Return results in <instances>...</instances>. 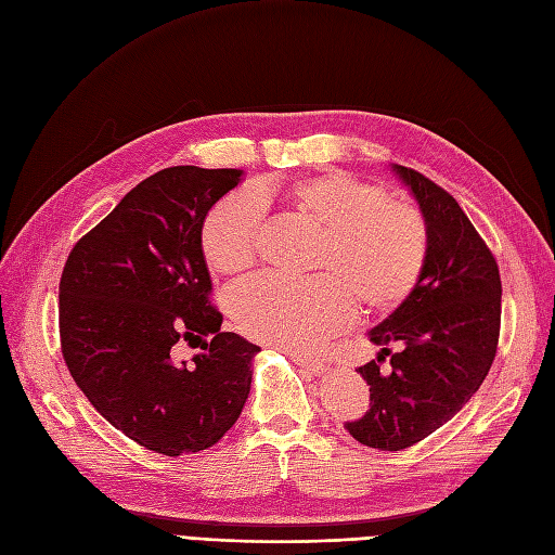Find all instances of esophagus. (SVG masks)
I'll use <instances>...</instances> for the list:
<instances>
[{
    "label": "esophagus",
    "instance_id": "1",
    "mask_svg": "<svg viewBox=\"0 0 555 555\" xmlns=\"http://www.w3.org/2000/svg\"><path fill=\"white\" fill-rule=\"evenodd\" d=\"M280 351H284V354H292V359H294V361H298L300 365H306L312 375H324V373H326V363H324L322 359L308 357V354H296V351H292V349H284V347H280Z\"/></svg>",
    "mask_w": 555,
    "mask_h": 555
}]
</instances>
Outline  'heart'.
<instances>
[{
  "mask_svg": "<svg viewBox=\"0 0 555 555\" xmlns=\"http://www.w3.org/2000/svg\"><path fill=\"white\" fill-rule=\"evenodd\" d=\"M268 198H280L319 231L308 263L317 273L257 275L233 287L229 312L249 338L308 349L349 322L351 304L363 314L389 312L414 289L428 257L424 215L345 171L222 196L201 224V249L215 271L238 275L257 261Z\"/></svg>",
  "mask_w": 555,
  "mask_h": 555,
  "instance_id": "obj_1",
  "label": "heart"
}]
</instances>
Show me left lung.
<instances>
[{
  "label": "left lung",
  "mask_w": 555,
  "mask_h": 555,
  "mask_svg": "<svg viewBox=\"0 0 555 555\" xmlns=\"http://www.w3.org/2000/svg\"><path fill=\"white\" fill-rule=\"evenodd\" d=\"M391 171L424 215L428 257L410 296L367 331L379 347L377 361L357 373L371 386V410L347 430L365 447L400 451L459 414L489 375L502 284L491 249L456 198L405 166L393 164ZM389 353L392 367L384 374L378 363Z\"/></svg>",
  "instance_id": "obj_1"
}]
</instances>
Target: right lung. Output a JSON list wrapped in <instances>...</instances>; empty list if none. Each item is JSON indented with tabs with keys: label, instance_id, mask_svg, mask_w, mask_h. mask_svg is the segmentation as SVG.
I'll list each match as a JSON object with an SVG mask.
<instances>
[{
	"label": "right lung",
	"instance_id": "add662e5",
	"mask_svg": "<svg viewBox=\"0 0 555 555\" xmlns=\"http://www.w3.org/2000/svg\"><path fill=\"white\" fill-rule=\"evenodd\" d=\"M241 169L171 166L137 184L64 263L62 354L111 426L180 456L212 447L238 422L259 347L220 331L201 249L208 210ZM178 339L205 349L176 364Z\"/></svg>",
	"mask_w": 555,
	"mask_h": 555
}]
</instances>
